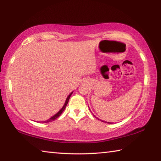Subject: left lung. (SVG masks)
Returning a JSON list of instances; mask_svg holds the SVG:
<instances>
[{
  "instance_id": "1",
  "label": "left lung",
  "mask_w": 161,
  "mask_h": 161,
  "mask_svg": "<svg viewBox=\"0 0 161 161\" xmlns=\"http://www.w3.org/2000/svg\"><path fill=\"white\" fill-rule=\"evenodd\" d=\"M102 121L104 122V123H107V124H113V123H111V122H107V121H102Z\"/></svg>"
}]
</instances>
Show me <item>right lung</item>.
Masks as SVG:
<instances>
[{"label":"right lung","instance_id":"1","mask_svg":"<svg viewBox=\"0 0 161 161\" xmlns=\"http://www.w3.org/2000/svg\"><path fill=\"white\" fill-rule=\"evenodd\" d=\"M72 93H73V92H71V93L69 94V96L67 97V98L66 101H65V103H64V104L63 107H62V108H61V109L59 110V111H58V112L56 114H54V115L53 116H52L51 118H50V119H49L48 120H47V121H42L43 123H48V122H51V121H54V120H55L56 119H58V117L61 115V114H62V112H63V111L65 109V108H66L67 105V103H68V102H69V98H70V97H71V95L72 94Z\"/></svg>","mask_w":161,"mask_h":161}]
</instances>
